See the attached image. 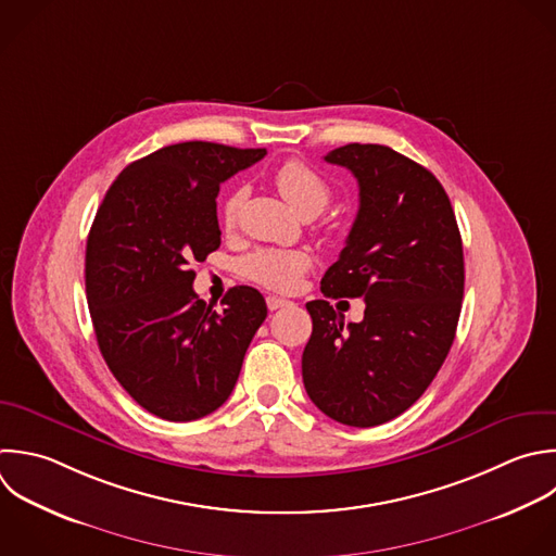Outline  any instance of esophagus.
I'll return each instance as SVG.
<instances>
[{
	"mask_svg": "<svg viewBox=\"0 0 556 556\" xmlns=\"http://www.w3.org/2000/svg\"><path fill=\"white\" fill-rule=\"evenodd\" d=\"M289 304H291V302L285 300V298H276V295H269V298H267V308H269V311H278V308L289 306Z\"/></svg>",
	"mask_w": 556,
	"mask_h": 556,
	"instance_id": "obj_1",
	"label": "esophagus"
}]
</instances>
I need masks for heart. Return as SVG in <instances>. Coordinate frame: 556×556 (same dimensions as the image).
I'll use <instances>...</instances> for the list:
<instances>
[{
    "label": "heart",
    "mask_w": 556,
    "mask_h": 556,
    "mask_svg": "<svg viewBox=\"0 0 556 556\" xmlns=\"http://www.w3.org/2000/svg\"><path fill=\"white\" fill-rule=\"evenodd\" d=\"M274 185L280 195L300 213V215H317L330 202V185L324 176H319L311 165L302 161H287L274 172ZM245 204V189H232L219 208V222L226 232H235L241 219V211ZM313 267V256L306 250H278L263 248L248 254L239 269L241 274L267 289L274 291H293L302 276Z\"/></svg>",
    "instance_id": "b5f03b06"
}]
</instances>
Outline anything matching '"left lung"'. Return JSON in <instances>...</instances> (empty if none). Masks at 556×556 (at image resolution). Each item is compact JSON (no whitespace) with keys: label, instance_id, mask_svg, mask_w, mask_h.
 I'll return each instance as SVG.
<instances>
[{"label":"left lung","instance_id":"1","mask_svg":"<svg viewBox=\"0 0 556 556\" xmlns=\"http://www.w3.org/2000/svg\"><path fill=\"white\" fill-rule=\"evenodd\" d=\"M324 159L356 178L358 213L321 293L363 298L365 317L345 326L330 302H308L302 378L321 413L369 428L413 406L441 369L460 315L463 243L447 193L426 167L374 143Z\"/></svg>","mask_w":556,"mask_h":556}]
</instances>
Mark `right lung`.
Returning a JSON list of instances; mask_svg holds the SVG:
<instances>
[{"mask_svg": "<svg viewBox=\"0 0 556 556\" xmlns=\"http://www.w3.org/2000/svg\"><path fill=\"white\" fill-rule=\"evenodd\" d=\"M265 150L187 141L128 165L87 239L85 285L100 352L152 415L191 421L232 393L267 317L263 295L232 287L217 313L193 291V263L222 243L219 185Z\"/></svg>", "mask_w": 556, "mask_h": 556, "instance_id": "1", "label": "right lung"}]
</instances>
